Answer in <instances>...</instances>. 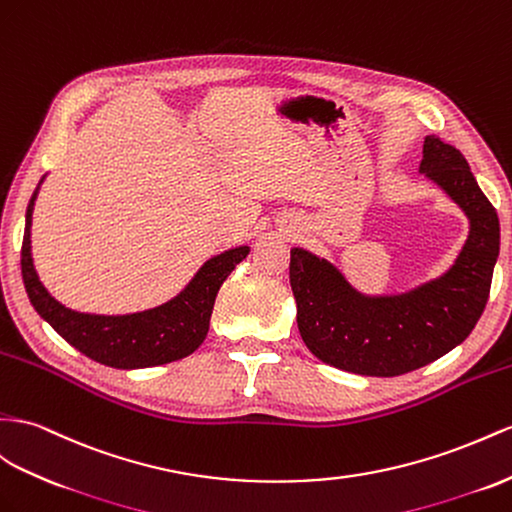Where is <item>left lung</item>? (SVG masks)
<instances>
[{
  "instance_id": "left-lung-1",
  "label": "left lung",
  "mask_w": 512,
  "mask_h": 512,
  "mask_svg": "<svg viewBox=\"0 0 512 512\" xmlns=\"http://www.w3.org/2000/svg\"><path fill=\"white\" fill-rule=\"evenodd\" d=\"M419 173L469 218L454 266L411 292L365 296L331 261L292 248L290 283L298 331L311 355L361 376H400L463 344L489 300L500 255V218L463 153L426 136Z\"/></svg>"
}]
</instances>
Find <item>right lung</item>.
<instances>
[{
  "label": "right lung",
  "mask_w": 512,
  "mask_h": 512,
  "mask_svg": "<svg viewBox=\"0 0 512 512\" xmlns=\"http://www.w3.org/2000/svg\"><path fill=\"white\" fill-rule=\"evenodd\" d=\"M43 179L38 181L28 203V212H25L21 246L23 285L38 316L49 322L51 329L82 355L108 365V368H153V365H164L192 355L209 331V318H212L220 285L225 283L233 268L246 259L251 248L235 246L207 259L201 270L194 274V279L160 307L125 313V316H97V313L73 311L47 292L34 268L30 229L34 201Z\"/></svg>",
  "instance_id": "obj_1"
}]
</instances>
